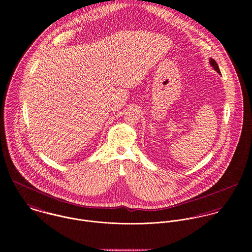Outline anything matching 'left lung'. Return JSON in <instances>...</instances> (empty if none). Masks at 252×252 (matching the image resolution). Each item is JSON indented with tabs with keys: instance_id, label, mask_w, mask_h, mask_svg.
Wrapping results in <instances>:
<instances>
[{
	"instance_id": "left-lung-1",
	"label": "left lung",
	"mask_w": 252,
	"mask_h": 252,
	"mask_svg": "<svg viewBox=\"0 0 252 252\" xmlns=\"http://www.w3.org/2000/svg\"><path fill=\"white\" fill-rule=\"evenodd\" d=\"M210 64H211V66L215 69V71L216 72H218L219 74H221V72H220V70H219V67H218V65H217V63L216 62V60L215 59H213V58H210Z\"/></svg>"
}]
</instances>
